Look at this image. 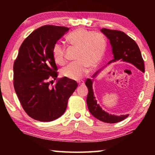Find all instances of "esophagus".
I'll return each instance as SVG.
<instances>
[{
    "label": "esophagus",
    "mask_w": 155,
    "mask_h": 155,
    "mask_svg": "<svg viewBox=\"0 0 155 155\" xmlns=\"http://www.w3.org/2000/svg\"><path fill=\"white\" fill-rule=\"evenodd\" d=\"M78 83V85H85V81H80Z\"/></svg>",
    "instance_id": "34e87169"
}]
</instances>
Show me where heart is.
Instances as JSON below:
<instances>
[{"label":"heart","instance_id":"1","mask_svg":"<svg viewBox=\"0 0 155 155\" xmlns=\"http://www.w3.org/2000/svg\"><path fill=\"white\" fill-rule=\"evenodd\" d=\"M67 41L72 46L78 49L76 61L61 70L63 77L72 80H79L87 74L89 69L98 66L104 55L107 48V41L103 35L88 31L85 28H78L68 34ZM52 55L54 61L59 65L66 63L65 48L57 43L52 48Z\"/></svg>","mask_w":155,"mask_h":155}]
</instances>
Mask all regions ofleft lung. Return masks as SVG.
<instances>
[{
	"instance_id": "left-lung-1",
	"label": "left lung",
	"mask_w": 155,
	"mask_h": 155,
	"mask_svg": "<svg viewBox=\"0 0 155 155\" xmlns=\"http://www.w3.org/2000/svg\"><path fill=\"white\" fill-rule=\"evenodd\" d=\"M104 35H105L109 40L112 48V53L114 59L109 62L111 64L117 61H126L133 64L141 72H145L144 64L140 50L137 43L127 35V34L120 31L110 30L103 28L101 30ZM101 70L97 71L92 77L94 78ZM93 79L87 78L85 81V85L88 88V94L87 97V104L88 109L91 114L102 122L106 123H117L127 118V115H115L109 114L100 107L97 103L92 88Z\"/></svg>"
}]
</instances>
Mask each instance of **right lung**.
I'll list each match as a JSON object with an SVG mask.
<instances>
[{
    "label": "right lung",
    "mask_w": 155,
    "mask_h": 155,
    "mask_svg": "<svg viewBox=\"0 0 155 155\" xmlns=\"http://www.w3.org/2000/svg\"><path fill=\"white\" fill-rule=\"evenodd\" d=\"M68 30L65 27L43 26L33 31L20 47L14 64V86L22 108L33 119L51 122L61 116L78 86L74 80L57 78L52 55L54 45ZM52 79L57 82L50 87Z\"/></svg>",
    "instance_id": "right-lung-1"
}]
</instances>
